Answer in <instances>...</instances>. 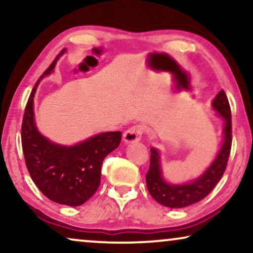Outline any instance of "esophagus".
Segmentation results:
<instances>
[{
  "instance_id": "obj_1",
  "label": "esophagus",
  "mask_w": 253,
  "mask_h": 253,
  "mask_svg": "<svg viewBox=\"0 0 253 253\" xmlns=\"http://www.w3.org/2000/svg\"><path fill=\"white\" fill-rule=\"evenodd\" d=\"M146 131V126L143 124H137L127 129L123 134V139L126 143H133V141H139L143 134Z\"/></svg>"
}]
</instances>
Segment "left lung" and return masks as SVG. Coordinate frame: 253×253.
I'll list each match as a JSON object with an SVG mask.
<instances>
[{"label":"left lung","instance_id":"left-lung-1","mask_svg":"<svg viewBox=\"0 0 253 253\" xmlns=\"http://www.w3.org/2000/svg\"><path fill=\"white\" fill-rule=\"evenodd\" d=\"M213 108L224 121V140L222 147L207 170L191 183L182 185L169 184L162 177L160 168V155L155 148H151L150 169L146 174L148 192L159 204L170 209H182L200 202L212 191L226 170L231 150V110L228 98L223 89L217 93L213 100Z\"/></svg>","mask_w":253,"mask_h":253}]
</instances>
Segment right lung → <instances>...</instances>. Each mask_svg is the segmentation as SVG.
<instances>
[{
  "mask_svg": "<svg viewBox=\"0 0 253 253\" xmlns=\"http://www.w3.org/2000/svg\"><path fill=\"white\" fill-rule=\"evenodd\" d=\"M55 64L56 60L41 75L27 100L22 124L23 153L31 178L48 199L79 206L98 190L103 159L119 147L122 133L103 132L75 146H61L41 136L34 123L33 98L39 82L50 74Z\"/></svg>",
  "mask_w": 253,
  "mask_h": 253,
  "instance_id": "right-lung-1",
  "label": "right lung"
}]
</instances>
